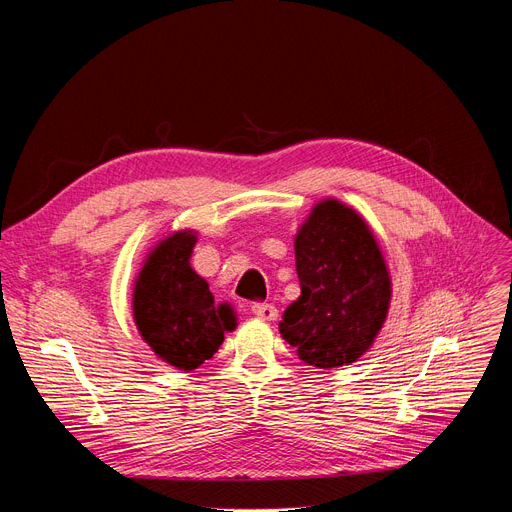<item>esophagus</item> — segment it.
Returning a JSON list of instances; mask_svg holds the SVG:
<instances>
[{
	"instance_id": "1",
	"label": "esophagus",
	"mask_w": 512,
	"mask_h": 512,
	"mask_svg": "<svg viewBox=\"0 0 512 512\" xmlns=\"http://www.w3.org/2000/svg\"><path fill=\"white\" fill-rule=\"evenodd\" d=\"M251 311L261 317V319H276L278 317V309L272 305V303H253L251 305Z\"/></svg>"
}]
</instances>
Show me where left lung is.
I'll return each instance as SVG.
<instances>
[{"label": "left lung", "instance_id": "obj_1", "mask_svg": "<svg viewBox=\"0 0 512 512\" xmlns=\"http://www.w3.org/2000/svg\"><path fill=\"white\" fill-rule=\"evenodd\" d=\"M301 297L280 321L282 338L317 369L355 363L382 330L392 286L361 215L336 199L313 207L294 238Z\"/></svg>", "mask_w": 512, "mask_h": 512}]
</instances>
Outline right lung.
<instances>
[{
  "mask_svg": "<svg viewBox=\"0 0 512 512\" xmlns=\"http://www.w3.org/2000/svg\"><path fill=\"white\" fill-rule=\"evenodd\" d=\"M195 242L191 230L161 240L145 259L132 294L134 324L143 340L182 371L211 359L224 332L236 328L230 305H215L207 282L188 263Z\"/></svg>",
  "mask_w": 512,
  "mask_h": 512,
  "instance_id": "right-lung-1",
  "label": "right lung"
}]
</instances>
